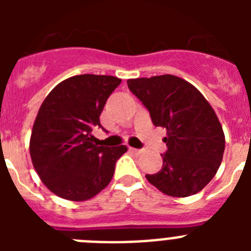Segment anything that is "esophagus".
Listing matches in <instances>:
<instances>
[{"label": "esophagus", "mask_w": 251, "mask_h": 251, "mask_svg": "<svg viewBox=\"0 0 251 251\" xmlns=\"http://www.w3.org/2000/svg\"><path fill=\"white\" fill-rule=\"evenodd\" d=\"M129 151L132 153H134V154H141L142 153V150H137V148H133V147H129Z\"/></svg>", "instance_id": "obj_1"}]
</instances>
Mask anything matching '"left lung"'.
<instances>
[{
  "instance_id": "8db88e82",
  "label": "left lung",
  "mask_w": 251,
  "mask_h": 251,
  "mask_svg": "<svg viewBox=\"0 0 251 251\" xmlns=\"http://www.w3.org/2000/svg\"><path fill=\"white\" fill-rule=\"evenodd\" d=\"M128 88L166 128L163 166L148 182L172 197H187L207 185L223 161L225 134L216 113L191 83L175 75L128 79Z\"/></svg>"
}]
</instances>
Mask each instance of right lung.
<instances>
[{"mask_svg":"<svg viewBox=\"0 0 251 251\" xmlns=\"http://www.w3.org/2000/svg\"><path fill=\"white\" fill-rule=\"evenodd\" d=\"M110 75L83 74L57 84L40 106L30 138V156L40 179L70 201L89 200L109 185L126 146L97 145L106 99L121 84Z\"/></svg>","mask_w":251,"mask_h":251,"instance_id":"add662e5","label":"right lung"}]
</instances>
